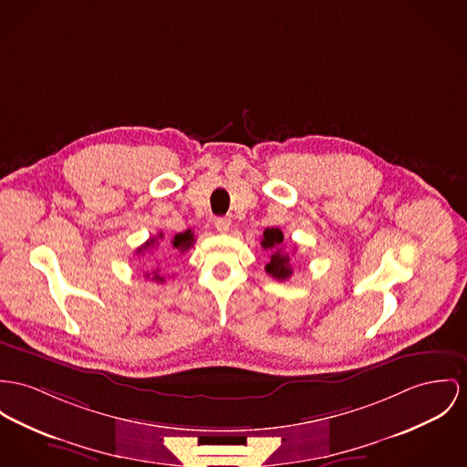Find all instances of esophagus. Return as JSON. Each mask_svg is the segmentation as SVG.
I'll use <instances>...</instances> for the list:
<instances>
[{"instance_id": "1", "label": "esophagus", "mask_w": 467, "mask_h": 467, "mask_svg": "<svg viewBox=\"0 0 467 467\" xmlns=\"http://www.w3.org/2000/svg\"><path fill=\"white\" fill-rule=\"evenodd\" d=\"M213 223H215L216 231L227 233V231H229V225H231V220L225 218V216H216L215 220H213Z\"/></svg>"}]
</instances>
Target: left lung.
Instances as JSON below:
<instances>
[{"label": "left lung", "mask_w": 467, "mask_h": 467, "mask_svg": "<svg viewBox=\"0 0 467 467\" xmlns=\"http://www.w3.org/2000/svg\"><path fill=\"white\" fill-rule=\"evenodd\" d=\"M283 231L279 227H268L263 231L261 247L265 251H270V261L265 266L266 274L272 275L277 281H286L293 274V268L289 265V255L283 251Z\"/></svg>", "instance_id": "8db88e82"}]
</instances>
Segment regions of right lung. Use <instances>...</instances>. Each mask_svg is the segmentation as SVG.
Listing matches in <instances>:
<instances>
[{
  "label": "right lung",
  "instance_id": "right-lung-1",
  "mask_svg": "<svg viewBox=\"0 0 467 467\" xmlns=\"http://www.w3.org/2000/svg\"><path fill=\"white\" fill-rule=\"evenodd\" d=\"M163 238H165V236H163V233H158V236L149 238L142 247H139V249H137V254H144V252L149 251V249H152V247H154V245H158V244H160V240H163ZM169 244H171V247H172V249H176L180 254H184V252L188 251V249L195 244V238H193L192 229H186V231H182V233H178L176 236H172V238L169 240ZM147 277H149V275H147ZM152 281H156V283H163L165 279H163L161 275H158V270H156V274L152 275Z\"/></svg>",
  "mask_w": 467,
  "mask_h": 467
}]
</instances>
